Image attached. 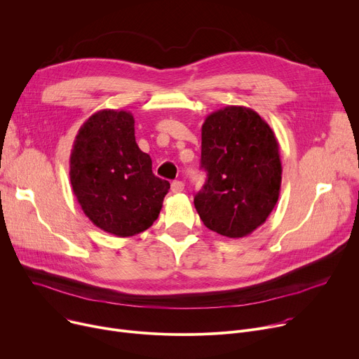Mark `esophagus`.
Wrapping results in <instances>:
<instances>
[{
  "label": "esophagus",
  "instance_id": "esophagus-1",
  "mask_svg": "<svg viewBox=\"0 0 359 359\" xmlns=\"http://www.w3.org/2000/svg\"><path fill=\"white\" fill-rule=\"evenodd\" d=\"M183 190H184V183L183 182L176 180V182L172 183V192L173 194H180V192H183Z\"/></svg>",
  "mask_w": 359,
  "mask_h": 359
}]
</instances>
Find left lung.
Segmentation results:
<instances>
[{
	"label": "left lung",
	"instance_id": "obj_1",
	"mask_svg": "<svg viewBox=\"0 0 359 359\" xmlns=\"http://www.w3.org/2000/svg\"><path fill=\"white\" fill-rule=\"evenodd\" d=\"M201 165L208 179L195 208L206 228L243 238L266 222L280 196L283 169L276 134L255 111L228 105L209 114Z\"/></svg>",
	"mask_w": 359,
	"mask_h": 359
}]
</instances>
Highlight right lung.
<instances>
[{"instance_id": "right-lung-1", "label": "right lung", "mask_w": 359, "mask_h": 359, "mask_svg": "<svg viewBox=\"0 0 359 359\" xmlns=\"http://www.w3.org/2000/svg\"><path fill=\"white\" fill-rule=\"evenodd\" d=\"M69 176L90 222L121 238L149 229L170 189L138 149L128 111L102 109L86 119L72 147Z\"/></svg>"}]
</instances>
